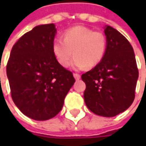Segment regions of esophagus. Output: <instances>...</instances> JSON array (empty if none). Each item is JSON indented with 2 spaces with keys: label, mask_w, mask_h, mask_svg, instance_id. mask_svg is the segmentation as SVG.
<instances>
[{
  "label": "esophagus",
  "mask_w": 146,
  "mask_h": 146,
  "mask_svg": "<svg viewBox=\"0 0 146 146\" xmlns=\"http://www.w3.org/2000/svg\"><path fill=\"white\" fill-rule=\"evenodd\" d=\"M73 77L75 78L76 80H78L80 78V75L78 73H73Z\"/></svg>",
  "instance_id": "34e87169"
}]
</instances>
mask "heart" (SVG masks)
<instances>
[{
  "mask_svg": "<svg viewBox=\"0 0 146 146\" xmlns=\"http://www.w3.org/2000/svg\"><path fill=\"white\" fill-rule=\"evenodd\" d=\"M106 50V38L104 34L84 26L68 29L63 34V40L56 39L52 44L53 54L63 68L70 65L74 54L72 67L77 70L97 66L102 61Z\"/></svg>",
  "mask_w": 146,
  "mask_h": 146,
  "instance_id": "b5f03b06",
  "label": "heart"
}]
</instances>
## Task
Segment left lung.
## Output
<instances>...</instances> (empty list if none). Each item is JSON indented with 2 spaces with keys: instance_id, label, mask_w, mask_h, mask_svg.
Wrapping results in <instances>:
<instances>
[{
  "instance_id": "left-lung-1",
  "label": "left lung",
  "mask_w": 146,
  "mask_h": 146,
  "mask_svg": "<svg viewBox=\"0 0 146 146\" xmlns=\"http://www.w3.org/2000/svg\"><path fill=\"white\" fill-rule=\"evenodd\" d=\"M106 50L102 61L82 74L86 88L87 107L102 117H115L126 111L134 100L139 70L133 49L117 29L106 26Z\"/></svg>"
}]
</instances>
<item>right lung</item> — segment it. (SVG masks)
Returning a JSON list of instances; mask_svg holds the SVG:
<instances>
[{
    "mask_svg": "<svg viewBox=\"0 0 146 146\" xmlns=\"http://www.w3.org/2000/svg\"><path fill=\"white\" fill-rule=\"evenodd\" d=\"M53 23L35 27L13 46L7 65L11 96L17 108L38 121L54 117L73 85V73L56 61Z\"/></svg>",
    "mask_w": 146,
    "mask_h": 146,
    "instance_id": "right-lung-1",
    "label": "right lung"
}]
</instances>
